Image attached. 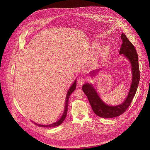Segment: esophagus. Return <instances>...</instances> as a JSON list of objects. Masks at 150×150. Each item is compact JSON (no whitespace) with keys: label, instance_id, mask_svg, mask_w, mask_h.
<instances>
[{"label":"esophagus","instance_id":"1","mask_svg":"<svg viewBox=\"0 0 150 150\" xmlns=\"http://www.w3.org/2000/svg\"><path fill=\"white\" fill-rule=\"evenodd\" d=\"M85 81H86V80H85L84 78H80L78 79V83L79 85L81 86V85L84 84V83H85Z\"/></svg>","mask_w":150,"mask_h":150}]
</instances>
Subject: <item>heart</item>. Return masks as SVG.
Segmentation results:
<instances>
[{
  "label": "heart",
  "mask_w": 150,
  "mask_h": 150,
  "mask_svg": "<svg viewBox=\"0 0 150 150\" xmlns=\"http://www.w3.org/2000/svg\"><path fill=\"white\" fill-rule=\"evenodd\" d=\"M106 52V49L105 47H101L100 49V50H99V53H100V54L101 55H104Z\"/></svg>",
  "instance_id": "1"
}]
</instances>
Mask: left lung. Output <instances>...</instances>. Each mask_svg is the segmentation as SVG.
Wrapping results in <instances>:
<instances>
[{"label":"left lung","mask_w":150,"mask_h":150,"mask_svg":"<svg viewBox=\"0 0 150 150\" xmlns=\"http://www.w3.org/2000/svg\"><path fill=\"white\" fill-rule=\"evenodd\" d=\"M121 39L122 40V44L119 51V54H122L130 62L133 78L130 88L124 102L116 106L107 105L98 96L96 90L92 84L86 83L84 84L82 87L83 91L87 96L93 112L97 116L103 118H112L120 116L127 110V109L130 105L136 94L139 79H140L138 55L136 50L124 33L121 35ZM98 71V70H97V71ZM95 72H93V74H95ZM91 74L92 75L93 73Z\"/></svg>","instance_id":"left-lung-1"}]
</instances>
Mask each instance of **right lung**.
Listing matches in <instances>:
<instances>
[{
    "instance_id": "obj_1",
    "label": "right lung",
    "mask_w": 150,
    "mask_h": 150,
    "mask_svg": "<svg viewBox=\"0 0 150 150\" xmlns=\"http://www.w3.org/2000/svg\"><path fill=\"white\" fill-rule=\"evenodd\" d=\"M76 80L75 81V82L74 83V84L71 86V87H70V88L69 89V91L67 92V95H66V103H65V107H64V113L62 116V117L59 119V120L53 123L52 124H50V125H41V124H38L36 123H34L35 125H37V126L38 127H57L60 125L65 119L66 116H67V108H68V102H69V99L70 98V96L72 94V93L75 91L76 89Z\"/></svg>"
}]
</instances>
